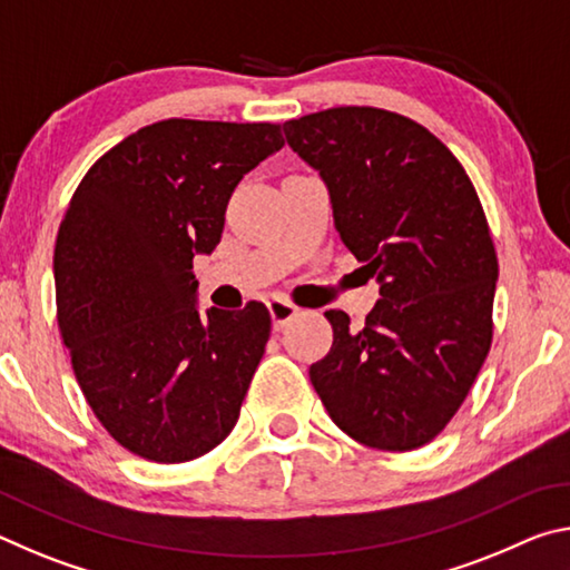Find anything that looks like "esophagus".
<instances>
[{
  "label": "esophagus",
  "instance_id": "34e87169",
  "mask_svg": "<svg viewBox=\"0 0 570 570\" xmlns=\"http://www.w3.org/2000/svg\"><path fill=\"white\" fill-rule=\"evenodd\" d=\"M266 306H268V314H272L274 330H284V326L298 314V308L294 304L284 302V298H272Z\"/></svg>",
  "mask_w": 570,
  "mask_h": 570
}]
</instances>
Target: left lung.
I'll return each mask as SVG.
<instances>
[{
  "instance_id": "left-lung-1",
  "label": "left lung",
  "mask_w": 570,
  "mask_h": 570,
  "mask_svg": "<svg viewBox=\"0 0 570 570\" xmlns=\"http://www.w3.org/2000/svg\"><path fill=\"white\" fill-rule=\"evenodd\" d=\"M330 190L334 228L377 276L380 302L354 332L344 312L308 377L340 430L404 452L440 435L493 340L498 256L465 168L410 118L332 108L284 122Z\"/></svg>"
}]
</instances>
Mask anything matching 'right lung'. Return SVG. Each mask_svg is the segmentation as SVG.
Wrapping results in <instances>:
<instances>
[{
  "instance_id": "add662e5",
  "label": "right lung",
  "mask_w": 570,
  "mask_h": 570,
  "mask_svg": "<svg viewBox=\"0 0 570 570\" xmlns=\"http://www.w3.org/2000/svg\"><path fill=\"white\" fill-rule=\"evenodd\" d=\"M284 148L278 125L163 120L95 163L57 234L62 344L102 428L153 462L196 460L236 428L272 316L198 308L234 188Z\"/></svg>"
}]
</instances>
